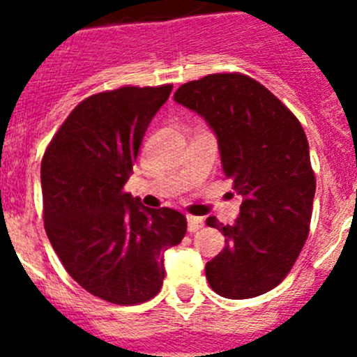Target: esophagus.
I'll return each instance as SVG.
<instances>
[{"label":"esophagus","mask_w":357,"mask_h":357,"mask_svg":"<svg viewBox=\"0 0 357 357\" xmlns=\"http://www.w3.org/2000/svg\"><path fill=\"white\" fill-rule=\"evenodd\" d=\"M186 222H188V231H199L204 228V219L197 218V215H186Z\"/></svg>","instance_id":"1"}]
</instances>
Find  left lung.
<instances>
[{
  "instance_id": "obj_1",
  "label": "left lung",
  "mask_w": 357,
  "mask_h": 357,
  "mask_svg": "<svg viewBox=\"0 0 357 357\" xmlns=\"http://www.w3.org/2000/svg\"><path fill=\"white\" fill-rule=\"evenodd\" d=\"M174 102L207 122L226 178L243 197L233 225L207 219L226 238L205 264L208 285L226 298L266 294L289 275L309 233L316 181L304 129L271 91L242 74L186 82Z\"/></svg>"
}]
</instances>
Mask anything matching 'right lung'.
<instances>
[{
  "instance_id": "1",
  "label": "right lung",
  "mask_w": 357,
  "mask_h": 357,
  "mask_svg": "<svg viewBox=\"0 0 357 357\" xmlns=\"http://www.w3.org/2000/svg\"><path fill=\"white\" fill-rule=\"evenodd\" d=\"M172 86L98 93L79 103L41 162L45 228L68 275L119 305L155 297L164 254L186 233L174 208L145 207L124 192L153 115Z\"/></svg>"
}]
</instances>
